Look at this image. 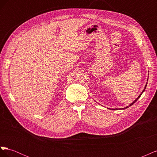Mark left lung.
Listing matches in <instances>:
<instances>
[{"mask_svg": "<svg viewBox=\"0 0 157 157\" xmlns=\"http://www.w3.org/2000/svg\"><path fill=\"white\" fill-rule=\"evenodd\" d=\"M147 80H148V79H147ZM146 86H147V84L145 85V88H144V90H143V91H142V92L141 93V94L140 95V96H139L138 97H137V98H136V99H135V100H134V101H133V102H132V103L131 104H130V105H129V106H127V107H126L125 108H122V109H112V110H117V109H126V108H128V107H130L131 105H133V104H134V103H136V101H137V99H139V98H140V96H141V94L144 93V92L145 91V88H146ZM108 109H110V108H108Z\"/></svg>", "mask_w": 157, "mask_h": 157, "instance_id": "obj_1", "label": "left lung"}]
</instances>
